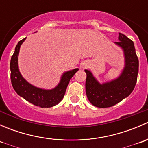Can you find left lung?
<instances>
[{"label":"left lung","instance_id":"left-lung-1","mask_svg":"<svg viewBox=\"0 0 148 148\" xmlns=\"http://www.w3.org/2000/svg\"><path fill=\"white\" fill-rule=\"evenodd\" d=\"M118 39V42L114 44L123 50L125 67L117 79L100 84L89 70H84L86 74V96L91 104L97 107L105 108L114 106L127 97L136 84L139 61L134 43L121 33H119Z\"/></svg>","mask_w":148,"mask_h":148}]
</instances>
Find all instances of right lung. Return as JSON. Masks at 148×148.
<instances>
[{"instance_id": "right-lung-1", "label": "right lung", "mask_w": 148, "mask_h": 148, "mask_svg": "<svg viewBox=\"0 0 148 148\" xmlns=\"http://www.w3.org/2000/svg\"><path fill=\"white\" fill-rule=\"evenodd\" d=\"M26 38L19 41L15 48L14 53L10 59V79L16 93L28 102L42 108H49L59 104L65 95L70 79L79 69L66 71L62 74L57 86L51 89H44L36 87L28 82L21 74L18 68V54L20 47Z\"/></svg>"}]
</instances>
